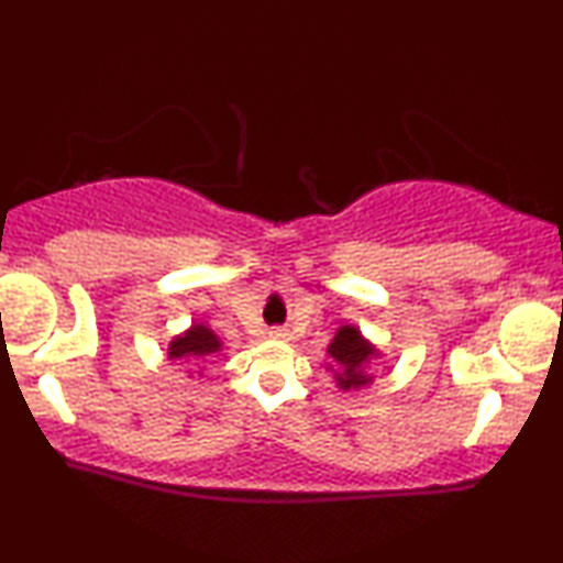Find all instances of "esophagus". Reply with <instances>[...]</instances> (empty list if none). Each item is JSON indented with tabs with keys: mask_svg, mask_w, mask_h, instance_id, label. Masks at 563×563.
<instances>
[{
	"mask_svg": "<svg viewBox=\"0 0 563 563\" xmlns=\"http://www.w3.org/2000/svg\"><path fill=\"white\" fill-rule=\"evenodd\" d=\"M268 335L276 338V341H287L289 330L287 328H272V330H268Z\"/></svg>",
	"mask_w": 563,
	"mask_h": 563,
	"instance_id": "34e87169",
	"label": "esophagus"
}]
</instances>
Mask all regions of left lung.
Segmentation results:
<instances>
[{"instance_id":"8db88e82","label":"left lung","mask_w":563,"mask_h":563,"mask_svg":"<svg viewBox=\"0 0 563 563\" xmlns=\"http://www.w3.org/2000/svg\"><path fill=\"white\" fill-rule=\"evenodd\" d=\"M328 353L338 361V366H343V374H338V384L343 389H356L361 384L372 382V376L361 372V366L374 356V349L361 338V333L353 325L338 330L333 343L328 345Z\"/></svg>"}]
</instances>
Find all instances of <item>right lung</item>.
Returning <instances> with one entry per match:
<instances>
[{"instance_id": "right-lung-1", "label": "right lung", "mask_w": 563, "mask_h": 563, "mask_svg": "<svg viewBox=\"0 0 563 563\" xmlns=\"http://www.w3.org/2000/svg\"><path fill=\"white\" fill-rule=\"evenodd\" d=\"M220 351V341L218 335L212 333L210 328L205 325H191L189 333H184L181 338L168 345V358H189V356H210V353Z\"/></svg>"}]
</instances>
